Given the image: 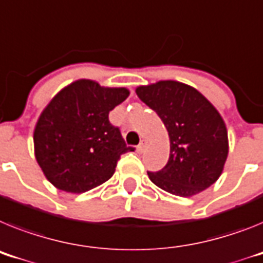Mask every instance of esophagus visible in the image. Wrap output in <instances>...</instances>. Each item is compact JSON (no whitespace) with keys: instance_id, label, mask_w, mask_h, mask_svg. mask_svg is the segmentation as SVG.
Instances as JSON below:
<instances>
[{"instance_id":"esophagus-1","label":"esophagus","mask_w":263,"mask_h":263,"mask_svg":"<svg viewBox=\"0 0 263 263\" xmlns=\"http://www.w3.org/2000/svg\"><path fill=\"white\" fill-rule=\"evenodd\" d=\"M146 146H147V142L145 140H142L140 142V145L137 146V152H138V153H143V152H145V149H146Z\"/></svg>"}]
</instances>
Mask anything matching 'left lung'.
Wrapping results in <instances>:
<instances>
[{"label":"left lung","mask_w":263,"mask_h":263,"mask_svg":"<svg viewBox=\"0 0 263 263\" xmlns=\"http://www.w3.org/2000/svg\"><path fill=\"white\" fill-rule=\"evenodd\" d=\"M142 102L162 120L170 138L165 167L147 172L150 181L178 197H192L219 178L229 153L221 114L197 89L177 81H159L136 89Z\"/></svg>","instance_id":"8db88e82"}]
</instances>
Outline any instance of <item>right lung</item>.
I'll list each match as a JSON object with an SVG mask.
<instances>
[{"label": "right lung", "instance_id": "right-lung-1", "mask_svg": "<svg viewBox=\"0 0 263 263\" xmlns=\"http://www.w3.org/2000/svg\"><path fill=\"white\" fill-rule=\"evenodd\" d=\"M125 87L78 80L49 102L34 129V154L49 182L67 193H85L106 182L126 146L109 111L126 100Z\"/></svg>", "mask_w": 263, "mask_h": 263}]
</instances>
